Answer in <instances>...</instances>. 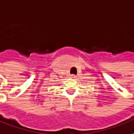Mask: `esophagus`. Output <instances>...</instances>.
<instances>
[{"label": "esophagus", "mask_w": 134, "mask_h": 134, "mask_svg": "<svg viewBox=\"0 0 134 134\" xmlns=\"http://www.w3.org/2000/svg\"><path fill=\"white\" fill-rule=\"evenodd\" d=\"M71 77H72V78H75V77H76V76H75V75H71Z\"/></svg>", "instance_id": "obj_1"}]
</instances>
